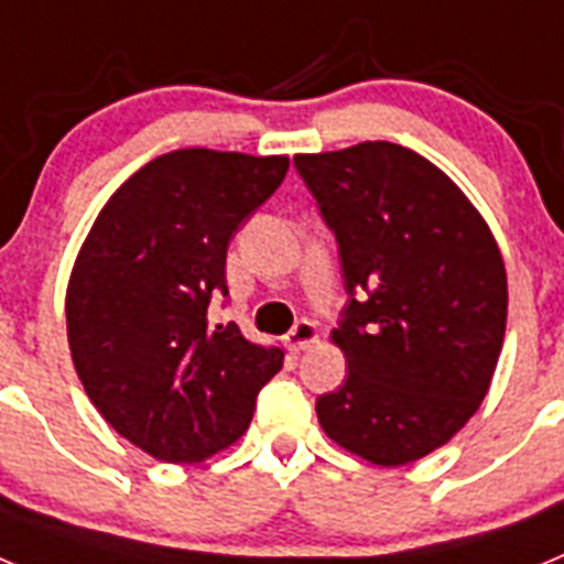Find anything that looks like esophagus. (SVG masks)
I'll list each match as a JSON object with an SVG mask.
<instances>
[{
	"instance_id": "1",
	"label": "esophagus",
	"mask_w": 564,
	"mask_h": 564,
	"mask_svg": "<svg viewBox=\"0 0 564 564\" xmlns=\"http://www.w3.org/2000/svg\"><path fill=\"white\" fill-rule=\"evenodd\" d=\"M316 338H318L316 325H313V322H307V318H302V322H296V325H293V330L285 336V344H288V350L302 352V350H307V347H311Z\"/></svg>"
}]
</instances>
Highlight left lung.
Masks as SVG:
<instances>
[{"label":"left lung","instance_id":"left-lung-1","mask_svg":"<svg viewBox=\"0 0 564 564\" xmlns=\"http://www.w3.org/2000/svg\"><path fill=\"white\" fill-rule=\"evenodd\" d=\"M336 234L344 291L333 341L347 378L316 401L341 449L406 466L477 412L508 313L502 253L466 194L426 158L387 141L296 154Z\"/></svg>","mask_w":564,"mask_h":564}]
</instances>
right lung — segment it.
<instances>
[{"instance_id": "obj_1", "label": "right lung", "mask_w": 564, "mask_h": 564, "mask_svg": "<svg viewBox=\"0 0 564 564\" xmlns=\"http://www.w3.org/2000/svg\"><path fill=\"white\" fill-rule=\"evenodd\" d=\"M285 154L177 149L107 200L67 285L73 364L104 421L147 455L200 463L251 423L282 350L208 325L228 242L285 181Z\"/></svg>"}]
</instances>
